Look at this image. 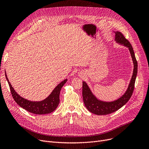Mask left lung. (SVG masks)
Masks as SVG:
<instances>
[{
  "mask_svg": "<svg viewBox=\"0 0 149 149\" xmlns=\"http://www.w3.org/2000/svg\"><path fill=\"white\" fill-rule=\"evenodd\" d=\"M115 40L116 42L127 47L129 49L134 65V72H133V75L129 84L128 88L126 92L124 93V94L118 99H117L115 101H111V102H106V101L98 100L92 93L86 83L83 81L82 94L84 105L89 112L98 115L110 114L118 111V109L127 103V101L132 97L133 92L134 90L135 83L138 72V63L135 56L134 51L133 49L130 42L125 38L121 33L116 31V32H115Z\"/></svg>",
  "mask_w": 149,
  "mask_h": 149,
  "instance_id": "obj_1",
  "label": "left lung"
}]
</instances>
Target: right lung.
<instances>
[{"instance_id": "right-lung-1", "label": "right lung", "mask_w": 149, "mask_h": 149, "mask_svg": "<svg viewBox=\"0 0 149 149\" xmlns=\"http://www.w3.org/2000/svg\"><path fill=\"white\" fill-rule=\"evenodd\" d=\"M5 77L8 83L12 96L15 102L29 112L37 115L49 113L56 110L60 102L59 97L61 89L67 81V79H65L59 83L54 88L51 94L44 100L40 101H31L25 99L24 98H22L15 91L8 79L6 72Z\"/></svg>"}]
</instances>
